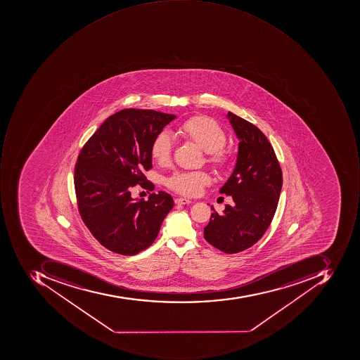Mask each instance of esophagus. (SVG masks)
<instances>
[{"mask_svg":"<svg viewBox=\"0 0 360 360\" xmlns=\"http://www.w3.org/2000/svg\"><path fill=\"white\" fill-rule=\"evenodd\" d=\"M175 203H176V205H191V203H193V201L189 199H186V198H176V199H175Z\"/></svg>","mask_w":360,"mask_h":360,"instance_id":"obj_1","label":"esophagus"}]
</instances>
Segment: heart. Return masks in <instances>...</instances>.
I'll return each mask as SVG.
<instances>
[{"mask_svg": "<svg viewBox=\"0 0 360 360\" xmlns=\"http://www.w3.org/2000/svg\"><path fill=\"white\" fill-rule=\"evenodd\" d=\"M176 133L205 151V161L212 169L219 173L231 169L233 155L224 148L226 134L217 121L205 115H195L181 123L177 127ZM172 149L173 141L169 135L165 132L158 133L150 145L151 158L158 165H167L171 160ZM210 184L211 177L205 171L177 172L167 181V187L171 191L185 197L200 195Z\"/></svg>", "mask_w": 360, "mask_h": 360, "instance_id": "b5f03b06", "label": "heart"}]
</instances>
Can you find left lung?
<instances>
[{"label": "left lung", "instance_id": "1", "mask_svg": "<svg viewBox=\"0 0 360 360\" xmlns=\"http://www.w3.org/2000/svg\"><path fill=\"white\" fill-rule=\"evenodd\" d=\"M239 141L237 165L219 193L233 202L215 210L205 227V239L227 254L249 249L263 237L277 210L282 171L273 146L261 129L228 112Z\"/></svg>", "mask_w": 360, "mask_h": 360}]
</instances>
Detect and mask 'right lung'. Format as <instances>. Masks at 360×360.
<instances>
[{
  "label": "right lung",
  "mask_w": 360,
  "mask_h": 360,
  "mask_svg": "<svg viewBox=\"0 0 360 360\" xmlns=\"http://www.w3.org/2000/svg\"><path fill=\"white\" fill-rule=\"evenodd\" d=\"M175 117L123 109L107 117L79 153L73 177L79 213L95 239L115 253L135 255L150 247L174 205L165 191L134 201L131 191L151 189L143 174L153 169L150 145Z\"/></svg>",
  "instance_id": "obj_1"
}]
</instances>
